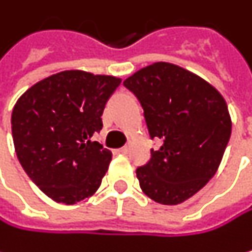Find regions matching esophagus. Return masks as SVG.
Listing matches in <instances>:
<instances>
[{"instance_id":"esophagus-1","label":"esophagus","mask_w":252,"mask_h":252,"mask_svg":"<svg viewBox=\"0 0 252 252\" xmlns=\"http://www.w3.org/2000/svg\"><path fill=\"white\" fill-rule=\"evenodd\" d=\"M128 151H130V146H124V148L118 149L119 154H128Z\"/></svg>"}]
</instances>
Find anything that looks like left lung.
<instances>
[{
	"label": "left lung",
	"mask_w": 252,
	"mask_h": 252,
	"mask_svg": "<svg viewBox=\"0 0 252 252\" xmlns=\"http://www.w3.org/2000/svg\"><path fill=\"white\" fill-rule=\"evenodd\" d=\"M124 86L137 97L151 139V159L136 175L142 191L157 203L179 205L215 175L231 134L225 100L202 77L175 64L155 63Z\"/></svg>",
	"instance_id": "8db88e82"
}]
</instances>
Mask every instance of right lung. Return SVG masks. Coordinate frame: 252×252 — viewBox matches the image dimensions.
<instances>
[{
  "instance_id": "right-lung-1",
  "label": "right lung",
  "mask_w": 252,
  "mask_h": 252,
  "mask_svg": "<svg viewBox=\"0 0 252 252\" xmlns=\"http://www.w3.org/2000/svg\"><path fill=\"white\" fill-rule=\"evenodd\" d=\"M121 79L80 70L52 74L17 100L11 113L14 151L30 179L52 200L74 205L91 197L112 152L93 137Z\"/></svg>"
}]
</instances>
